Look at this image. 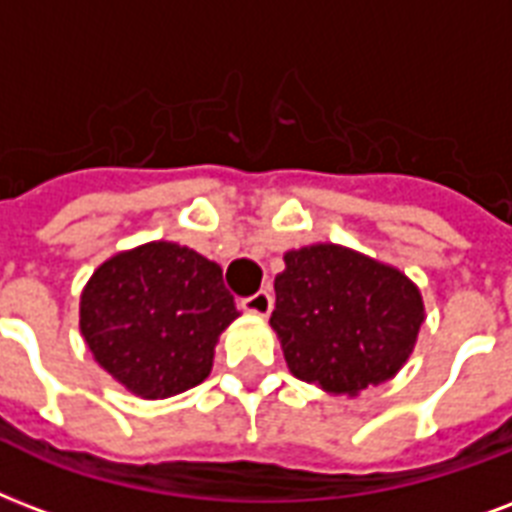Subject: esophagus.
<instances>
[{
  "instance_id": "34e87169",
  "label": "esophagus",
  "mask_w": 512,
  "mask_h": 512,
  "mask_svg": "<svg viewBox=\"0 0 512 512\" xmlns=\"http://www.w3.org/2000/svg\"><path fill=\"white\" fill-rule=\"evenodd\" d=\"M241 308L247 311V314H255V317H268L273 308V298L265 290L255 292V295H249V298L241 300Z\"/></svg>"
}]
</instances>
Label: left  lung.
<instances>
[{
  "instance_id": "left-lung-1",
  "label": "left lung",
  "mask_w": 512,
  "mask_h": 512,
  "mask_svg": "<svg viewBox=\"0 0 512 512\" xmlns=\"http://www.w3.org/2000/svg\"><path fill=\"white\" fill-rule=\"evenodd\" d=\"M271 327L292 376L354 397L411 357L424 322L419 287L392 265L338 244L284 255Z\"/></svg>"
}]
</instances>
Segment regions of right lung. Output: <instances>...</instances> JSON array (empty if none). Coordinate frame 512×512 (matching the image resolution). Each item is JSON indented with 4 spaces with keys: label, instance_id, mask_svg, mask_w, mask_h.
<instances>
[{
    "label": "right lung",
    "instance_id": "1",
    "mask_svg": "<svg viewBox=\"0 0 512 512\" xmlns=\"http://www.w3.org/2000/svg\"><path fill=\"white\" fill-rule=\"evenodd\" d=\"M236 317L220 265L171 241L109 257L80 298V330L93 360L144 400L201 384L217 338Z\"/></svg>",
    "mask_w": 512,
    "mask_h": 512
}]
</instances>
